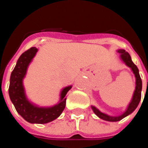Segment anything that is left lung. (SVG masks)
Wrapping results in <instances>:
<instances>
[{"label": "left lung", "instance_id": "left-lung-1", "mask_svg": "<svg viewBox=\"0 0 148 148\" xmlns=\"http://www.w3.org/2000/svg\"><path fill=\"white\" fill-rule=\"evenodd\" d=\"M117 51L121 54V58L122 59V60L126 64L127 66L131 67L132 71H133V73L135 75L136 88L135 90H134V93L133 97H132V100H131V102L129 104L128 108H127L126 111L123 114L121 115V116H118V117H110V116H108V115L101 112L98 109H97L94 106H91L93 111L95 112V114L97 115V117H99L101 119L104 120V121H119L121 119H123L124 117H127V115L131 114L137 108V107H138L139 103H140V98H141L142 81H141L140 74H139V71H138V67L134 64L132 60H131V56H130V54L127 52H126L124 50H118Z\"/></svg>", "mask_w": 148, "mask_h": 148}]
</instances>
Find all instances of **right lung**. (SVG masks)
Here are the masks:
<instances>
[{
  "label": "right lung",
  "instance_id": "1",
  "mask_svg": "<svg viewBox=\"0 0 148 148\" xmlns=\"http://www.w3.org/2000/svg\"><path fill=\"white\" fill-rule=\"evenodd\" d=\"M38 49L31 47L22 53L17 60L10 79L9 96L17 113L29 123L46 124L58 118L66 105V95L71 86L65 88L60 95V102L52 108H38L31 104L25 97L23 78L25 76L29 64L35 56Z\"/></svg>",
  "mask_w": 148,
  "mask_h": 148
}]
</instances>
